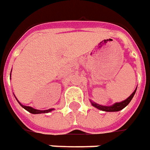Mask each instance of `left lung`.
Masks as SVG:
<instances>
[{"label": "left lung", "mask_w": 150, "mask_h": 150, "mask_svg": "<svg viewBox=\"0 0 150 150\" xmlns=\"http://www.w3.org/2000/svg\"><path fill=\"white\" fill-rule=\"evenodd\" d=\"M136 90L132 92V94L128 97V98H127L125 100L121 101V102H117V103H114L113 105H110V106H105V105H98L96 104V102H94V101H91V105H92L93 107H95V108H98V109H100V110H102V111H105V112H117V111H120L122 110V108H124L127 105H128L129 103L131 102V100H132V98L133 96H135V94H136Z\"/></svg>", "instance_id": "left-lung-1"}]
</instances>
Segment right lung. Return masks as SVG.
Here are the masks:
<instances>
[{"mask_svg": "<svg viewBox=\"0 0 150 150\" xmlns=\"http://www.w3.org/2000/svg\"><path fill=\"white\" fill-rule=\"evenodd\" d=\"M12 71V70H11ZM10 77H11V72H10ZM16 98V97H15ZM17 100V99H16ZM17 101L18 102V104L21 105L23 108L26 109L27 111H28L29 112L31 113H33V114H39V113H47V112H51L52 110H54V108H50V109H46V110H39V109H36V108H33V107H30V106H25V105H23L19 102V101L17 100Z\"/></svg>", "mask_w": 150, "mask_h": 150, "instance_id": "add662e5", "label": "right lung"}]
</instances>
